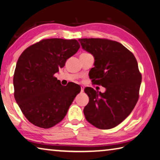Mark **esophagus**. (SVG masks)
<instances>
[{
    "mask_svg": "<svg viewBox=\"0 0 160 160\" xmlns=\"http://www.w3.org/2000/svg\"><path fill=\"white\" fill-rule=\"evenodd\" d=\"M83 90H84V86H81V91L83 92Z\"/></svg>",
    "mask_w": 160,
    "mask_h": 160,
    "instance_id": "34e87169",
    "label": "esophagus"
}]
</instances>
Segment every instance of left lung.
I'll return each instance as SVG.
<instances>
[{
    "label": "left lung",
    "instance_id": "8db88e82",
    "mask_svg": "<svg viewBox=\"0 0 160 160\" xmlns=\"http://www.w3.org/2000/svg\"><path fill=\"white\" fill-rule=\"evenodd\" d=\"M82 48L94 57L92 82L104 93L84 89L89 102L83 109L87 121L100 129H110L129 115L138 100L142 77L132 52L119 42L102 38H79Z\"/></svg>",
    "mask_w": 160,
    "mask_h": 160
}]
</instances>
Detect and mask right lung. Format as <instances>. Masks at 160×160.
Returning a JSON list of instances; mask_svg holds the SVG:
<instances>
[{
  "label": "right lung",
  "mask_w": 160,
  "mask_h": 160,
  "mask_svg": "<svg viewBox=\"0 0 160 160\" xmlns=\"http://www.w3.org/2000/svg\"><path fill=\"white\" fill-rule=\"evenodd\" d=\"M75 39H43L24 50L13 78L15 99L25 117L36 127L49 128L60 122L81 87L61 85L55 74L79 49Z\"/></svg>",
  "instance_id": "1"
}]
</instances>
